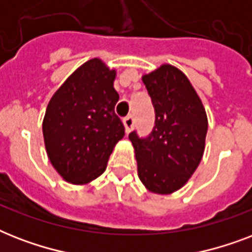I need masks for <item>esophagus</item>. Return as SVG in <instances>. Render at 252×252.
Masks as SVG:
<instances>
[{
	"label": "esophagus",
	"mask_w": 252,
	"mask_h": 252,
	"mask_svg": "<svg viewBox=\"0 0 252 252\" xmlns=\"http://www.w3.org/2000/svg\"><path fill=\"white\" fill-rule=\"evenodd\" d=\"M123 123H124V126H126V133H129L130 130H132V128H133L134 126V119L133 116H126L124 120H123Z\"/></svg>",
	"instance_id": "1"
}]
</instances>
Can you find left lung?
<instances>
[{
	"mask_svg": "<svg viewBox=\"0 0 252 252\" xmlns=\"http://www.w3.org/2000/svg\"><path fill=\"white\" fill-rule=\"evenodd\" d=\"M149 93L156 126L148 138L132 132L129 140L137 174L148 191L170 195L187 183L205 149L208 118L187 76L171 64L142 76Z\"/></svg>",
	"mask_w": 252,
	"mask_h": 252,
	"instance_id": "obj_1",
	"label": "left lung"
}]
</instances>
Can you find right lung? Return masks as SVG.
Returning <instances> with one entry per match:
<instances>
[{"label": "right lung", "mask_w": 252, "mask_h": 252, "mask_svg": "<svg viewBox=\"0 0 252 252\" xmlns=\"http://www.w3.org/2000/svg\"><path fill=\"white\" fill-rule=\"evenodd\" d=\"M116 70L98 57L78 66L49 100L43 137L49 161L70 184L85 186L104 172L112 150L124 137L115 114Z\"/></svg>", "instance_id": "right-lung-1"}]
</instances>
